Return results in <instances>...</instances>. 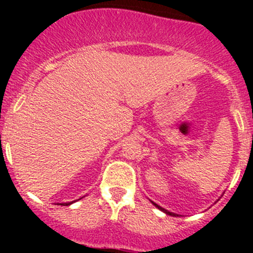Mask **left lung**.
Wrapping results in <instances>:
<instances>
[{
    "label": "left lung",
    "instance_id": "8db88e82",
    "mask_svg": "<svg viewBox=\"0 0 253 253\" xmlns=\"http://www.w3.org/2000/svg\"><path fill=\"white\" fill-rule=\"evenodd\" d=\"M152 203H153V202H152ZM153 205H156V207H157V208H158V209H160V210H162L163 213H166V214H169V215H173V216H175V215H176V214L171 213V211H169V210H166V209H163V208H161V207H160V205H157V204H156V203H153Z\"/></svg>",
    "mask_w": 253,
    "mask_h": 253
}]
</instances>
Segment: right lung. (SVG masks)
Masks as SVG:
<instances>
[{
    "label": "right lung",
    "instance_id": "add662e5",
    "mask_svg": "<svg viewBox=\"0 0 253 253\" xmlns=\"http://www.w3.org/2000/svg\"><path fill=\"white\" fill-rule=\"evenodd\" d=\"M72 203H62V204H60V205H64V207H67V205H71V204H72Z\"/></svg>",
    "mask_w": 253,
    "mask_h": 253
}]
</instances>
